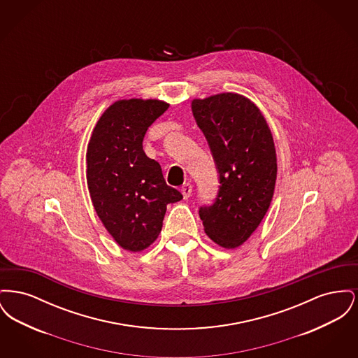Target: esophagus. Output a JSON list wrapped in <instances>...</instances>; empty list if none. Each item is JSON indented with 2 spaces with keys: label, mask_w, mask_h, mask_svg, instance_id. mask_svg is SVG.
Here are the masks:
<instances>
[{
  "label": "esophagus",
  "mask_w": 358,
  "mask_h": 358,
  "mask_svg": "<svg viewBox=\"0 0 358 358\" xmlns=\"http://www.w3.org/2000/svg\"><path fill=\"white\" fill-rule=\"evenodd\" d=\"M192 189H193V187H192V184H189V182L184 184L182 187H181V193H182V196H184V199H185V200H187V199L190 197V194H192Z\"/></svg>",
  "instance_id": "esophagus-1"
}]
</instances>
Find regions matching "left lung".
Instances as JSON below:
<instances>
[{
    "label": "left lung",
    "instance_id": "1",
    "mask_svg": "<svg viewBox=\"0 0 358 358\" xmlns=\"http://www.w3.org/2000/svg\"><path fill=\"white\" fill-rule=\"evenodd\" d=\"M220 176L216 201L200 208L205 234L225 250L255 232L273 200L276 152L268 123L251 99L222 92L192 101Z\"/></svg>",
    "mask_w": 358,
    "mask_h": 358
}]
</instances>
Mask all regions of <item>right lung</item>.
Segmentation results:
<instances>
[{"label": "right lung", "instance_id": "1", "mask_svg": "<svg viewBox=\"0 0 358 358\" xmlns=\"http://www.w3.org/2000/svg\"><path fill=\"white\" fill-rule=\"evenodd\" d=\"M168 108L169 103L159 99L117 101L104 110L87 146V187L95 212L117 244L130 252L153 244L166 206L182 199L142 146L149 126Z\"/></svg>", "mask_w": 358, "mask_h": 358}]
</instances>
